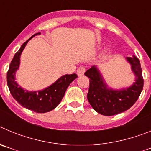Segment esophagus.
Instances as JSON below:
<instances>
[{
	"instance_id": "obj_1",
	"label": "esophagus",
	"mask_w": 151,
	"mask_h": 151,
	"mask_svg": "<svg viewBox=\"0 0 151 151\" xmlns=\"http://www.w3.org/2000/svg\"><path fill=\"white\" fill-rule=\"evenodd\" d=\"M85 67H84V66H80V67L78 68V69H77V75H78V76H83L84 73H85Z\"/></svg>"
}]
</instances>
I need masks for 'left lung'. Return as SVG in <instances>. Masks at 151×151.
Returning a JSON list of instances; mask_svg holds the SVG:
<instances>
[{"label": "left lung", "instance_id": "left-lung-1", "mask_svg": "<svg viewBox=\"0 0 151 151\" xmlns=\"http://www.w3.org/2000/svg\"><path fill=\"white\" fill-rule=\"evenodd\" d=\"M125 59L135 76L132 85L125 88L116 90L109 88L97 66H91L85 72V76L90 78L88 100L92 108L100 114L113 116L129 110L141 94L144 80L139 60L134 55Z\"/></svg>", "mask_w": 151, "mask_h": 151}]
</instances>
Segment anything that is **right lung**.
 <instances>
[{
	"label": "right lung",
	"mask_w": 151,
	"mask_h": 151,
	"mask_svg": "<svg viewBox=\"0 0 151 151\" xmlns=\"http://www.w3.org/2000/svg\"><path fill=\"white\" fill-rule=\"evenodd\" d=\"M40 34L41 32L33 35L22 44L19 50L16 53L10 64L6 79L10 94L21 106L36 113H42L51 111L59 105L69 85L78 76L75 73L63 75L47 88L34 91L25 90L18 85L17 81H15V76L16 72L19 67L21 54L29 40Z\"/></svg>",
	"instance_id": "1"
}]
</instances>
